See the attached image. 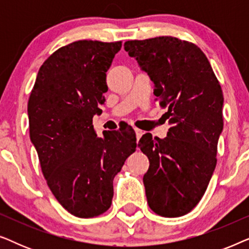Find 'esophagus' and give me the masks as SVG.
<instances>
[{
	"mask_svg": "<svg viewBox=\"0 0 249 249\" xmlns=\"http://www.w3.org/2000/svg\"><path fill=\"white\" fill-rule=\"evenodd\" d=\"M134 129L136 131V136H137V139H139L142 136V134H144V131L141 130V129H138V128H134Z\"/></svg>",
	"mask_w": 249,
	"mask_h": 249,
	"instance_id": "obj_1",
	"label": "esophagus"
}]
</instances>
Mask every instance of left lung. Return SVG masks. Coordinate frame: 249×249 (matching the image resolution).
<instances>
[{"instance_id":"8db88e82","label":"left lung","mask_w":249,"mask_h":249,"mask_svg":"<svg viewBox=\"0 0 249 249\" xmlns=\"http://www.w3.org/2000/svg\"><path fill=\"white\" fill-rule=\"evenodd\" d=\"M124 50L154 83L171 124L164 139L145 134L138 144L149 160L142 178L148 206L161 216H182L202 199L215 169L222 89L203 51L187 40H128Z\"/></svg>"}]
</instances>
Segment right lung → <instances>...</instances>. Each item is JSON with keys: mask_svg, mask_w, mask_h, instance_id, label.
Listing matches in <instances>:
<instances>
[{"mask_svg": "<svg viewBox=\"0 0 249 249\" xmlns=\"http://www.w3.org/2000/svg\"><path fill=\"white\" fill-rule=\"evenodd\" d=\"M121 45L77 40L56 50L39 68L28 101L30 141L47 186L68 212L84 219L110 209L114 177L137 147L131 128L98 137L93 125Z\"/></svg>", "mask_w": 249, "mask_h": 249, "instance_id": "1", "label": "right lung"}]
</instances>
